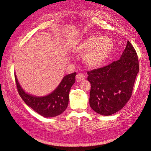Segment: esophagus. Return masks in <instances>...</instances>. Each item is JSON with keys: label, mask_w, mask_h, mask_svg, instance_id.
<instances>
[{"label": "esophagus", "mask_w": 151, "mask_h": 151, "mask_svg": "<svg viewBox=\"0 0 151 151\" xmlns=\"http://www.w3.org/2000/svg\"><path fill=\"white\" fill-rule=\"evenodd\" d=\"M76 77L78 82H81L86 78V76L82 73H78L77 75H76Z\"/></svg>", "instance_id": "34e87169"}]
</instances>
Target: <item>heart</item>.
Instances as JSON below:
<instances>
[{"mask_svg": "<svg viewBox=\"0 0 151 151\" xmlns=\"http://www.w3.org/2000/svg\"><path fill=\"white\" fill-rule=\"evenodd\" d=\"M114 48V43L110 38L89 36L76 48L78 54H85L84 62L91 68L101 67L108 58Z\"/></svg>", "mask_w": 151, "mask_h": 151, "instance_id": "b5f03b06", "label": "heart"}]
</instances>
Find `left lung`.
<instances>
[{
    "mask_svg": "<svg viewBox=\"0 0 151 151\" xmlns=\"http://www.w3.org/2000/svg\"><path fill=\"white\" fill-rule=\"evenodd\" d=\"M138 72L137 53L128 41L119 60L88 72V81L91 84L90 107L102 115L119 111L131 97Z\"/></svg>",
    "mask_w": 151,
    "mask_h": 151,
    "instance_id": "8db88e82",
    "label": "left lung"
}]
</instances>
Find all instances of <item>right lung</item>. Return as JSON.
Returning <instances> with one entry per match:
<instances>
[{"label":"right lung","mask_w":151,"mask_h":151,"mask_svg":"<svg viewBox=\"0 0 151 151\" xmlns=\"http://www.w3.org/2000/svg\"><path fill=\"white\" fill-rule=\"evenodd\" d=\"M76 73L64 76L60 84L50 94L43 97H37L28 94L24 91L15 78L19 95L28 106L45 117H53L59 115L66 110L69 103V94L72 86L75 82Z\"/></svg>","instance_id":"add662e5"}]
</instances>
